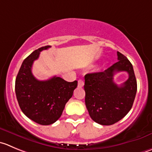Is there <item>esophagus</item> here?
<instances>
[{
    "label": "esophagus",
    "instance_id": "34e87169",
    "mask_svg": "<svg viewBox=\"0 0 152 152\" xmlns=\"http://www.w3.org/2000/svg\"><path fill=\"white\" fill-rule=\"evenodd\" d=\"M84 85H85V82H84L83 80L79 79V80L78 81V87H79V88H82V87L84 86Z\"/></svg>",
    "mask_w": 152,
    "mask_h": 152
}]
</instances>
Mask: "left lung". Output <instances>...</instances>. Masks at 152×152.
Here are the masks:
<instances>
[{
  "label": "left lung",
  "instance_id": "left-lung-1",
  "mask_svg": "<svg viewBox=\"0 0 152 152\" xmlns=\"http://www.w3.org/2000/svg\"><path fill=\"white\" fill-rule=\"evenodd\" d=\"M118 61L107 70L85 76V104L90 117L102 126H110L123 118L132 109L137 93L133 66L121 53ZM126 71L129 79L122 85L113 82L116 72Z\"/></svg>",
  "mask_w": 152,
  "mask_h": 152
}]
</instances>
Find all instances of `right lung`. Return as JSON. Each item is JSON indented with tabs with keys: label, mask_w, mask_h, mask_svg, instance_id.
Returning a JSON list of instances; mask_svg holds the SVG:
<instances>
[{
	"label": "right lung",
	"mask_w": 152,
	"mask_h": 152,
	"mask_svg": "<svg viewBox=\"0 0 152 152\" xmlns=\"http://www.w3.org/2000/svg\"><path fill=\"white\" fill-rule=\"evenodd\" d=\"M51 46L35 50L23 60L15 79L18 102L25 115L43 126L55 123L62 114L66 103L77 87V81L68 82L57 76L45 81L35 79L32 73L34 61L40 52Z\"/></svg>",
	"instance_id": "add662e5"
}]
</instances>
